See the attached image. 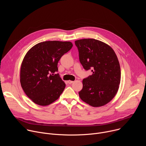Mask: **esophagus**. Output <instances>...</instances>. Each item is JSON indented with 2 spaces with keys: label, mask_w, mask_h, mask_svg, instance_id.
I'll return each instance as SVG.
<instances>
[{
  "label": "esophagus",
  "mask_w": 146,
  "mask_h": 146,
  "mask_svg": "<svg viewBox=\"0 0 146 146\" xmlns=\"http://www.w3.org/2000/svg\"><path fill=\"white\" fill-rule=\"evenodd\" d=\"M73 82H74L73 81H71V80H69V81H68V84H72V83H73Z\"/></svg>",
  "instance_id": "esophagus-1"
}]
</instances>
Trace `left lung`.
<instances>
[{"label": "left lung", "mask_w": 146, "mask_h": 146, "mask_svg": "<svg viewBox=\"0 0 146 146\" xmlns=\"http://www.w3.org/2000/svg\"><path fill=\"white\" fill-rule=\"evenodd\" d=\"M80 63L92 74L82 80L81 99L93 107L105 105L116 95L121 80L117 56L107 44L94 38L75 41Z\"/></svg>", "instance_id": "1"}]
</instances>
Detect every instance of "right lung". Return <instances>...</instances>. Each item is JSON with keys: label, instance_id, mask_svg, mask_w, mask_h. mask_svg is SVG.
I'll return each mask as SVG.
<instances>
[{"label": "right lung", "instance_id": "right-lung-1", "mask_svg": "<svg viewBox=\"0 0 146 146\" xmlns=\"http://www.w3.org/2000/svg\"><path fill=\"white\" fill-rule=\"evenodd\" d=\"M73 47L70 41H46L32 47L25 55L20 70V82L35 103L47 106L57 100L65 88L59 73L60 58Z\"/></svg>", "mask_w": 146, "mask_h": 146}]
</instances>
